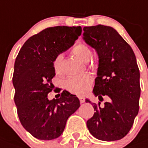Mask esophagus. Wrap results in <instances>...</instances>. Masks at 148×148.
I'll list each match as a JSON object with an SVG mask.
<instances>
[{"mask_svg": "<svg viewBox=\"0 0 148 148\" xmlns=\"http://www.w3.org/2000/svg\"><path fill=\"white\" fill-rule=\"evenodd\" d=\"M79 100H80V102H81V103H84V101H85V99H84V97H79Z\"/></svg>", "mask_w": 148, "mask_h": 148, "instance_id": "esophagus-1", "label": "esophagus"}]
</instances>
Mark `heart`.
I'll return each instance as SVG.
<instances>
[{"mask_svg":"<svg viewBox=\"0 0 148 148\" xmlns=\"http://www.w3.org/2000/svg\"><path fill=\"white\" fill-rule=\"evenodd\" d=\"M71 53L78 59L84 62L89 61L92 53L89 47L84 43L76 44L71 49ZM62 60L63 56L59 54L55 56L53 61V66L55 73L57 74L62 72ZM92 83V76L88 74H82L78 76L71 77L64 82V86L68 92L77 95H84L88 92Z\"/></svg>","mask_w":148,"mask_h":148,"instance_id":"heart-1","label":"heart"}]
</instances>
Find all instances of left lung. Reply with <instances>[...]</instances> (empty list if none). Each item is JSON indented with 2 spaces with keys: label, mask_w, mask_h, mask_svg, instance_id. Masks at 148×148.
<instances>
[{
  "label": "left lung",
  "mask_w": 148,
  "mask_h": 148,
  "mask_svg": "<svg viewBox=\"0 0 148 148\" xmlns=\"http://www.w3.org/2000/svg\"><path fill=\"white\" fill-rule=\"evenodd\" d=\"M83 39L96 50L99 67L93 93L99 99L109 97L104 105L92 103L95 112L87 121L97 139L113 141L129 133L139 111L140 71L129 44L113 28L98 25L84 27Z\"/></svg>",
  "instance_id": "1"
}]
</instances>
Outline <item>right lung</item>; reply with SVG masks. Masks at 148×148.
I'll list each match as a JSON object with an SVG mask.
<instances>
[{"mask_svg":"<svg viewBox=\"0 0 148 148\" xmlns=\"http://www.w3.org/2000/svg\"><path fill=\"white\" fill-rule=\"evenodd\" d=\"M82 27H49L30 37L14 62L13 85L19 120L37 139L49 140L64 132L68 117L80 106L77 97L64 90L59 99H48L53 91L55 56L74 45Z\"/></svg>","mask_w":148,"mask_h":148,"instance_id":"obj_1","label":"right lung"}]
</instances>
